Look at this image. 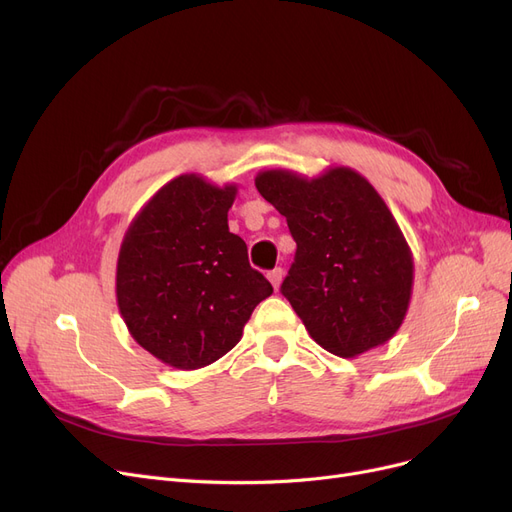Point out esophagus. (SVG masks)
Here are the masks:
<instances>
[{"label": "esophagus", "mask_w": 512, "mask_h": 512, "mask_svg": "<svg viewBox=\"0 0 512 512\" xmlns=\"http://www.w3.org/2000/svg\"><path fill=\"white\" fill-rule=\"evenodd\" d=\"M282 276H284V272H282V268H274L272 272H268V280L272 282V286L276 288V291H278V288H280V282H282Z\"/></svg>", "instance_id": "obj_1"}]
</instances>
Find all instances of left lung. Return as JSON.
<instances>
[{"label":"left lung","instance_id":"1","mask_svg":"<svg viewBox=\"0 0 512 512\" xmlns=\"http://www.w3.org/2000/svg\"><path fill=\"white\" fill-rule=\"evenodd\" d=\"M255 186L297 242L280 293L309 337L339 358L387 343L406 318L414 261L379 192L349 167L314 180L272 169Z\"/></svg>","mask_w":512,"mask_h":512}]
</instances>
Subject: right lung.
I'll return each instance as SVG.
<instances>
[{"label":"right lung","mask_w":512,"mask_h":512,"mask_svg":"<svg viewBox=\"0 0 512 512\" xmlns=\"http://www.w3.org/2000/svg\"><path fill=\"white\" fill-rule=\"evenodd\" d=\"M236 186L201 175L165 184L131 221L117 261V303L154 358L196 370L226 355L274 288L228 228Z\"/></svg>","instance_id":"obj_1"}]
</instances>
